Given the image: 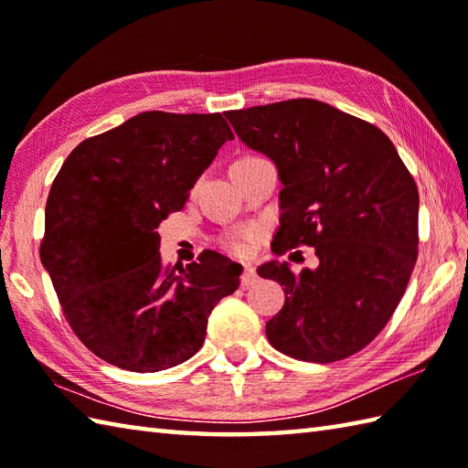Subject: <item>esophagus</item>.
Returning <instances> with one entry per match:
<instances>
[{
    "instance_id": "esophagus-1",
    "label": "esophagus",
    "mask_w": 468,
    "mask_h": 468,
    "mask_svg": "<svg viewBox=\"0 0 468 468\" xmlns=\"http://www.w3.org/2000/svg\"><path fill=\"white\" fill-rule=\"evenodd\" d=\"M257 282V273L251 265H245L243 275H241V287H250Z\"/></svg>"
}]
</instances>
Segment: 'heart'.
I'll return each mask as SVG.
<instances>
[{"label":"heart","mask_w":468,"mask_h":468,"mask_svg":"<svg viewBox=\"0 0 468 468\" xmlns=\"http://www.w3.org/2000/svg\"><path fill=\"white\" fill-rule=\"evenodd\" d=\"M255 237H257L255 229H247V231H241V233H237L233 237H229L227 247L237 255H247L251 251V243L255 241Z\"/></svg>","instance_id":"heart-1"}]
</instances>
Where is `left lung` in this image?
Returning a JSON list of instances; mask_svg holds the SVG:
<instances>
[{"instance_id": "obj_1", "label": "left lung", "mask_w": 468, "mask_h": 468, "mask_svg": "<svg viewBox=\"0 0 468 468\" xmlns=\"http://www.w3.org/2000/svg\"><path fill=\"white\" fill-rule=\"evenodd\" d=\"M225 116L277 166L273 253L310 245L317 255L302 273L277 260L257 270L285 292L267 340L303 362L344 360L382 332L409 285L419 257L414 178L380 128L312 98Z\"/></svg>"}]
</instances>
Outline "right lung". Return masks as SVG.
<instances>
[{
  "instance_id": "obj_1",
  "label": "right lung",
  "mask_w": 468,
  "mask_h": 468,
  "mask_svg": "<svg viewBox=\"0 0 468 468\" xmlns=\"http://www.w3.org/2000/svg\"><path fill=\"white\" fill-rule=\"evenodd\" d=\"M233 133L221 114L141 112L86 138L49 188L39 260L68 324L104 362L158 372L205 342L243 267L221 253L165 267L158 225L181 211Z\"/></svg>"
}]
</instances>
